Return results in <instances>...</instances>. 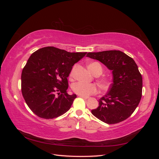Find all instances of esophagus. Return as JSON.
<instances>
[{
  "instance_id": "34e87169",
  "label": "esophagus",
  "mask_w": 159,
  "mask_h": 159,
  "mask_svg": "<svg viewBox=\"0 0 159 159\" xmlns=\"http://www.w3.org/2000/svg\"><path fill=\"white\" fill-rule=\"evenodd\" d=\"M80 97H81V98H84V99H88V97H85V96H82V95H79Z\"/></svg>"
}]
</instances>
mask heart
I'll use <instances>...</instances> for the list:
<instances>
[{
	"instance_id": "b5f03b06",
	"label": "heart",
	"mask_w": 159,
	"mask_h": 159,
	"mask_svg": "<svg viewBox=\"0 0 159 159\" xmlns=\"http://www.w3.org/2000/svg\"><path fill=\"white\" fill-rule=\"evenodd\" d=\"M88 68L95 75L98 73L101 74L102 72V67L98 62H93V63L89 64L88 65ZM70 76L71 78L73 77V71H71ZM100 84L102 87H106L108 83L106 81L102 80L100 81ZM71 88L74 93L79 95L85 96V97H88L90 95L95 93L98 90V88L96 84L84 83L81 81L74 84Z\"/></svg>"
}]
</instances>
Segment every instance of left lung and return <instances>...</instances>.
Returning <instances> with one entry per match:
<instances>
[{
    "label": "left lung",
    "mask_w": 159,
    "mask_h": 159,
    "mask_svg": "<svg viewBox=\"0 0 159 159\" xmlns=\"http://www.w3.org/2000/svg\"><path fill=\"white\" fill-rule=\"evenodd\" d=\"M87 57L102 62L113 74V83L109 91L100 98L99 107L91 110V113L107 124L127 119L142 97V75L135 61L119 50L89 52Z\"/></svg>",
    "instance_id": "1"
}]
</instances>
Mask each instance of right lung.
I'll use <instances>...</instances> for the list:
<instances>
[{
  "instance_id": "obj_1",
  "label": "right lung",
  "mask_w": 159,
  "mask_h": 159,
  "mask_svg": "<svg viewBox=\"0 0 159 159\" xmlns=\"http://www.w3.org/2000/svg\"><path fill=\"white\" fill-rule=\"evenodd\" d=\"M87 52H68L53 46L32 54L21 75L23 98L32 111L49 119L70 109L76 95H69L68 78L72 67Z\"/></svg>"
}]
</instances>
